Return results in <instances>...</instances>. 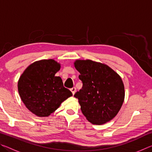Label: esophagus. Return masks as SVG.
I'll use <instances>...</instances> for the list:
<instances>
[{"label":"esophagus","instance_id":"1","mask_svg":"<svg viewBox=\"0 0 152 152\" xmlns=\"http://www.w3.org/2000/svg\"><path fill=\"white\" fill-rule=\"evenodd\" d=\"M70 91H71V92H72V94H75L76 91V88H75V87H73V88H70Z\"/></svg>","mask_w":152,"mask_h":152}]
</instances>
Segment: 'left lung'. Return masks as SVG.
<instances>
[{"instance_id":"1","label":"left lung","mask_w":152,"mask_h":152,"mask_svg":"<svg viewBox=\"0 0 152 152\" xmlns=\"http://www.w3.org/2000/svg\"><path fill=\"white\" fill-rule=\"evenodd\" d=\"M74 66L80 75L82 87L74 97L92 124L102 125L116 116L125 98L121 77L105 64L92 60H76Z\"/></svg>"}]
</instances>
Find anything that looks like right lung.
I'll return each mask as SVG.
<instances>
[{
    "mask_svg": "<svg viewBox=\"0 0 152 152\" xmlns=\"http://www.w3.org/2000/svg\"><path fill=\"white\" fill-rule=\"evenodd\" d=\"M60 69V64L55 60H43L31 64L20 77L18 91L20 99L37 116H49L72 96L60 77L55 76Z\"/></svg>",
    "mask_w": 152,
    "mask_h": 152,
    "instance_id": "add662e5",
    "label": "right lung"
}]
</instances>
